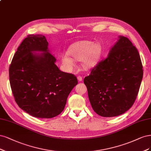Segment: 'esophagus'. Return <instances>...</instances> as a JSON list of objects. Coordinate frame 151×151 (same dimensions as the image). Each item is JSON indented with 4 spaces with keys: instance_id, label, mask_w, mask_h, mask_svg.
<instances>
[{
    "instance_id": "esophagus-1",
    "label": "esophagus",
    "mask_w": 151,
    "mask_h": 151,
    "mask_svg": "<svg viewBox=\"0 0 151 151\" xmlns=\"http://www.w3.org/2000/svg\"><path fill=\"white\" fill-rule=\"evenodd\" d=\"M77 78H78V80L79 81H81L82 80H83V78L81 77V76H78L77 77Z\"/></svg>"
}]
</instances>
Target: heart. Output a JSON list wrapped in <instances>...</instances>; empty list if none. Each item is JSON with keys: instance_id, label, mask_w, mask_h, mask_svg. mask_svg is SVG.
<instances>
[{"instance_id": "1", "label": "heart", "mask_w": 151, "mask_h": 151, "mask_svg": "<svg viewBox=\"0 0 151 151\" xmlns=\"http://www.w3.org/2000/svg\"><path fill=\"white\" fill-rule=\"evenodd\" d=\"M103 52V47L99 42L89 40H81L74 42L69 47L67 54L61 58L63 65L68 70H71L75 66L74 60L81 62L84 69L93 68L99 63Z\"/></svg>"}]
</instances>
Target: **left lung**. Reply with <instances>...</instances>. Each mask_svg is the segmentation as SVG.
Here are the masks:
<instances>
[{"label": "left lung", "mask_w": 151, "mask_h": 151, "mask_svg": "<svg viewBox=\"0 0 151 151\" xmlns=\"http://www.w3.org/2000/svg\"><path fill=\"white\" fill-rule=\"evenodd\" d=\"M139 53L127 37L119 36L106 59L84 79L92 109L104 117L123 114L132 106L143 77Z\"/></svg>", "instance_id": "1"}]
</instances>
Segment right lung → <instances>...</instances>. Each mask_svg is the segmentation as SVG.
I'll return each mask as SVG.
<instances>
[{"mask_svg": "<svg viewBox=\"0 0 151 151\" xmlns=\"http://www.w3.org/2000/svg\"><path fill=\"white\" fill-rule=\"evenodd\" d=\"M42 35H30L17 48L9 68V80L17 104L32 116L50 119L64 110L78 84L76 77L63 72Z\"/></svg>", "mask_w": 151, "mask_h": 151, "instance_id": "obj_1", "label": "right lung"}]
</instances>
